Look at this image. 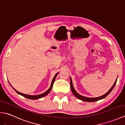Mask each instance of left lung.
I'll return each instance as SVG.
<instances>
[{"instance_id": "left-lung-1", "label": "left lung", "mask_w": 125, "mask_h": 125, "mask_svg": "<svg viewBox=\"0 0 125 125\" xmlns=\"http://www.w3.org/2000/svg\"><path fill=\"white\" fill-rule=\"evenodd\" d=\"M117 78L115 80V83L113 85V86H112V87L108 90V92L106 93L105 94H104V95H102V96H100L99 97H95V98H89V97H84L83 95H82L81 94H78L77 92L76 91V90L74 89V87L73 86V82H72V79H71V78L70 77V86H71V91L73 93V94H74V95L78 99H80L82 101H84V102H96V101H98L99 100H101V99H103L104 98H105L107 96V95H108V94H110V93L112 91V90L113 89L114 87L115 86L116 83V81H117Z\"/></svg>"}]
</instances>
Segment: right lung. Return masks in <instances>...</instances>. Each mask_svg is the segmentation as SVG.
Wrapping results in <instances>:
<instances>
[{
  "label": "right lung",
  "instance_id": "1",
  "mask_svg": "<svg viewBox=\"0 0 125 125\" xmlns=\"http://www.w3.org/2000/svg\"><path fill=\"white\" fill-rule=\"evenodd\" d=\"M58 73H58L55 74V75L54 76V78H53V79H52V83H51V85H50L49 89L47 91H46V92H45L43 93V94H38V95H29V94H22V93H21L20 92L17 91V90H16L15 89L13 88L12 86V87H13V89L15 90V91L17 92L18 94H20L21 95H22V96L24 97H25L26 98H28V99H33V100H35V99H40V98H42V97H43L44 96H46V95H47L50 92V91H51V90H52V86H53V84H54V81L55 80V78H56V76H57V75H58Z\"/></svg>",
  "mask_w": 125,
  "mask_h": 125
}]
</instances>
